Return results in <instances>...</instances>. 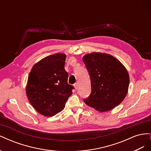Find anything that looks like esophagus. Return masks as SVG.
<instances>
[{
  "instance_id": "34e87169",
  "label": "esophagus",
  "mask_w": 151,
  "mask_h": 151,
  "mask_svg": "<svg viewBox=\"0 0 151 151\" xmlns=\"http://www.w3.org/2000/svg\"><path fill=\"white\" fill-rule=\"evenodd\" d=\"M74 88H75L76 89H78V87H79L78 83H75L74 85Z\"/></svg>"
}]
</instances>
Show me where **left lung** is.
<instances>
[{
  "instance_id": "obj_1",
  "label": "left lung",
  "mask_w": 151,
  "mask_h": 151,
  "mask_svg": "<svg viewBox=\"0 0 151 151\" xmlns=\"http://www.w3.org/2000/svg\"><path fill=\"white\" fill-rule=\"evenodd\" d=\"M83 60L91 84V94L84 103L100 112L111 110L127 96L129 73L117 58L109 54L91 53L85 55Z\"/></svg>"
}]
</instances>
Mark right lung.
<instances>
[{"instance_id":"add662e5","label":"right lung","mask_w":151,"mask_h":151,"mask_svg":"<svg viewBox=\"0 0 151 151\" xmlns=\"http://www.w3.org/2000/svg\"><path fill=\"white\" fill-rule=\"evenodd\" d=\"M66 55L56 53L42 59L33 65L26 87L27 98L33 108L45 116L62 111L72 94L64 68Z\"/></svg>"}]
</instances>
